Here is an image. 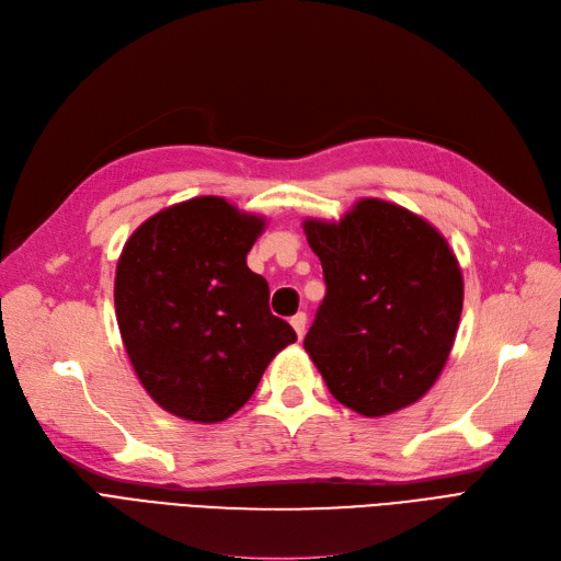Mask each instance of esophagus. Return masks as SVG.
<instances>
[{
    "label": "esophagus",
    "instance_id": "obj_1",
    "mask_svg": "<svg viewBox=\"0 0 561 561\" xmlns=\"http://www.w3.org/2000/svg\"><path fill=\"white\" fill-rule=\"evenodd\" d=\"M291 325H294V330H296V335L302 340L305 328H307V314H305V312H298L296 317H291Z\"/></svg>",
    "mask_w": 561,
    "mask_h": 561
}]
</instances>
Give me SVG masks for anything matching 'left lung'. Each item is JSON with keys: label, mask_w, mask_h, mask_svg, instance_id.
Instances as JSON below:
<instances>
[{"label": "left lung", "mask_w": 561, "mask_h": 561, "mask_svg": "<svg viewBox=\"0 0 561 561\" xmlns=\"http://www.w3.org/2000/svg\"><path fill=\"white\" fill-rule=\"evenodd\" d=\"M325 298L305 348L333 398L363 416L421 400L442 375L462 314V273L425 219L379 198L340 224L305 221Z\"/></svg>", "instance_id": "obj_1"}]
</instances>
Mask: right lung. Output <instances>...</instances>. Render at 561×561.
<instances>
[{
    "instance_id": "right-lung-1",
    "label": "right lung",
    "mask_w": 561,
    "mask_h": 561,
    "mask_svg": "<svg viewBox=\"0 0 561 561\" xmlns=\"http://www.w3.org/2000/svg\"><path fill=\"white\" fill-rule=\"evenodd\" d=\"M263 219L217 196L150 217L124 244L115 312L145 390L196 423L236 413L296 330L270 312L267 282L247 267Z\"/></svg>"
}]
</instances>
